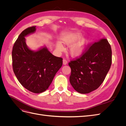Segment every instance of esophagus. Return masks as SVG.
Returning <instances> with one entry per match:
<instances>
[{
	"label": "esophagus",
	"instance_id": "esophagus-1",
	"mask_svg": "<svg viewBox=\"0 0 126 126\" xmlns=\"http://www.w3.org/2000/svg\"><path fill=\"white\" fill-rule=\"evenodd\" d=\"M67 63V60L66 59H63V64H66Z\"/></svg>",
	"mask_w": 126,
	"mask_h": 126
}]
</instances>
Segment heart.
Wrapping results in <instances>:
<instances>
[{
	"mask_svg": "<svg viewBox=\"0 0 126 126\" xmlns=\"http://www.w3.org/2000/svg\"><path fill=\"white\" fill-rule=\"evenodd\" d=\"M81 38V35L78 34L74 38L65 40L63 41V43L67 45H72L69 50V52L71 56L74 57L79 56L84 51L86 46V40L83 39L79 42L78 41ZM56 47L59 51H63L64 49L63 46L59 43H57Z\"/></svg>",
	"mask_w": 126,
	"mask_h": 126,
	"instance_id": "obj_1",
	"label": "heart"
}]
</instances>
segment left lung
Wrapping results in <instances>:
<instances>
[{
    "instance_id": "obj_1",
    "label": "left lung",
    "mask_w": 126,
    "mask_h": 126,
    "mask_svg": "<svg viewBox=\"0 0 126 126\" xmlns=\"http://www.w3.org/2000/svg\"><path fill=\"white\" fill-rule=\"evenodd\" d=\"M111 63V48L106 38L89 45L80 56L68 63L70 84L81 94L97 89L104 81Z\"/></svg>"
}]
</instances>
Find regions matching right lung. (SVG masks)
Here are the masks:
<instances>
[{
  "instance_id": "1",
  "label": "right lung",
  "mask_w": 126,
  "mask_h": 126,
  "mask_svg": "<svg viewBox=\"0 0 126 126\" xmlns=\"http://www.w3.org/2000/svg\"><path fill=\"white\" fill-rule=\"evenodd\" d=\"M36 31V26L25 29L14 43L12 64L21 85L35 94L46 90L63 65V58L51 54L45 47L34 52L27 47L25 36Z\"/></svg>"
}]
</instances>
